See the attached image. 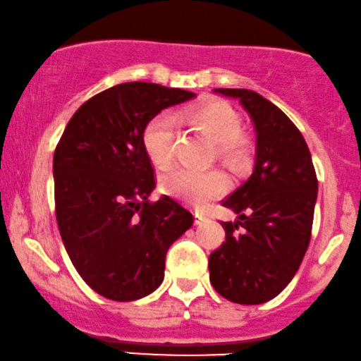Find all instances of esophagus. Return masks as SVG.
<instances>
[{
    "mask_svg": "<svg viewBox=\"0 0 361 361\" xmlns=\"http://www.w3.org/2000/svg\"><path fill=\"white\" fill-rule=\"evenodd\" d=\"M194 223L196 224H201V223H204L206 221V213H202V211H196V213H194Z\"/></svg>",
    "mask_w": 361,
    "mask_h": 361,
    "instance_id": "1",
    "label": "esophagus"
}]
</instances>
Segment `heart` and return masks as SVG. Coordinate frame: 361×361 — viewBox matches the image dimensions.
I'll return each mask as SVG.
<instances>
[{"mask_svg":"<svg viewBox=\"0 0 361 361\" xmlns=\"http://www.w3.org/2000/svg\"><path fill=\"white\" fill-rule=\"evenodd\" d=\"M188 120L201 128L216 142L218 154L228 162H240L245 155V142L241 138V118L228 103L206 101L189 109ZM177 125L176 118L160 113L147 123L143 130V148L155 165L171 164L176 152ZM228 188L226 177L219 171H194L189 167H176L162 177V189L182 202L201 206L211 197L219 196Z\"/></svg>","mask_w":361,"mask_h":361,"instance_id":"heart-1","label":"heart"}]
</instances>
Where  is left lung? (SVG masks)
Returning <instances> with one entry per match:
<instances>
[{
    "instance_id": "8db88e82",
    "label": "left lung",
    "mask_w": 361,
    "mask_h": 361,
    "mask_svg": "<svg viewBox=\"0 0 361 361\" xmlns=\"http://www.w3.org/2000/svg\"><path fill=\"white\" fill-rule=\"evenodd\" d=\"M238 99L257 135L253 172L223 201L238 218L209 257V281L236 304H264L286 289L309 247L317 179L306 140L282 109L250 89H213Z\"/></svg>"
}]
</instances>
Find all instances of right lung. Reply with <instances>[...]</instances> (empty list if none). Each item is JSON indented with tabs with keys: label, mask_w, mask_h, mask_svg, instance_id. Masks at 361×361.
<instances>
[{
	"label": "right lung",
	"mask_w": 361,
	"mask_h": 361,
	"mask_svg": "<svg viewBox=\"0 0 361 361\" xmlns=\"http://www.w3.org/2000/svg\"><path fill=\"white\" fill-rule=\"evenodd\" d=\"M194 92L123 82L86 101L54 154L55 214L63 247L84 282L106 299L128 302L164 281L165 255L192 226L179 201L160 196L143 148V130Z\"/></svg>",
	"instance_id": "1"
}]
</instances>
